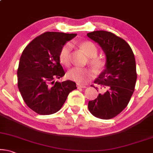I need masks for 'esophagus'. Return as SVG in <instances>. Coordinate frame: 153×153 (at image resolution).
<instances>
[{"mask_svg": "<svg viewBox=\"0 0 153 153\" xmlns=\"http://www.w3.org/2000/svg\"><path fill=\"white\" fill-rule=\"evenodd\" d=\"M77 87H78V88H86V86H85V85H80V84L77 85Z\"/></svg>", "mask_w": 153, "mask_h": 153, "instance_id": "esophagus-1", "label": "esophagus"}]
</instances>
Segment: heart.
<instances>
[{"mask_svg":"<svg viewBox=\"0 0 153 153\" xmlns=\"http://www.w3.org/2000/svg\"><path fill=\"white\" fill-rule=\"evenodd\" d=\"M80 47L85 51L87 56L89 57L90 64L98 71H102L105 66V61L102 58L97 57L98 49L97 46L91 41H83L80 42ZM73 45L71 42L64 44L61 48L59 58L60 62L64 66H68L71 63V56ZM94 76V73L90 68L75 67L67 73L69 80L75 81L79 84H85Z\"/></svg>","mask_w":153,"mask_h":153,"instance_id":"1","label":"heart"}]
</instances>
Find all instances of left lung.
Segmentation results:
<instances>
[{
	"mask_svg": "<svg viewBox=\"0 0 153 153\" xmlns=\"http://www.w3.org/2000/svg\"><path fill=\"white\" fill-rule=\"evenodd\" d=\"M87 36L100 45L106 57L105 68L94 80L103 92L89 101L88 109L98 118L111 119L127 106L134 93L137 78L135 57L129 45L113 33L96 30Z\"/></svg>",
	"mask_w": 153,
	"mask_h": 153,
	"instance_id": "1",
	"label": "left lung"
}]
</instances>
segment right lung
Returning a JSON list of instances; mask_svg holds the SVG:
<instances>
[{
  "label": "right lung",
  "instance_id": "add662e5",
  "mask_svg": "<svg viewBox=\"0 0 153 153\" xmlns=\"http://www.w3.org/2000/svg\"><path fill=\"white\" fill-rule=\"evenodd\" d=\"M76 33L45 32L24 49L17 69L18 88L26 104L40 115H51L62 108L75 82H55L65 75L60 64L61 48Z\"/></svg>",
  "mask_w": 153,
  "mask_h": 153
}]
</instances>
